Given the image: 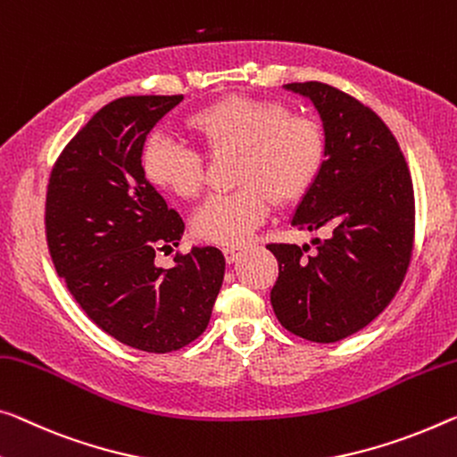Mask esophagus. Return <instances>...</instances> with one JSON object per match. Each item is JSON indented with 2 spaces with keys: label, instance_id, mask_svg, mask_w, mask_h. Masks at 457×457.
<instances>
[{
  "label": "esophagus",
  "instance_id": "34e87169",
  "mask_svg": "<svg viewBox=\"0 0 457 457\" xmlns=\"http://www.w3.org/2000/svg\"><path fill=\"white\" fill-rule=\"evenodd\" d=\"M222 253H224V259H227L228 263H235L237 257L241 255V247H235V245H233V247H224Z\"/></svg>",
  "mask_w": 457,
  "mask_h": 457
}]
</instances>
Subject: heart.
Listing matches in <instances>:
<instances>
[{
  "mask_svg": "<svg viewBox=\"0 0 457 457\" xmlns=\"http://www.w3.org/2000/svg\"><path fill=\"white\" fill-rule=\"evenodd\" d=\"M187 130L210 155L237 151L228 194L208 198L194 214V233L216 245L243 243L278 206L304 198L327 161V135L312 116L290 114L286 104L228 96L187 118ZM153 186L181 200L204 187V157L170 135H153L143 149Z\"/></svg>",
  "mask_w": 457,
  "mask_h": 457,
  "instance_id": "b5f03b06",
  "label": "heart"
}]
</instances>
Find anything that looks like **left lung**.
I'll return each instance as SVG.
<instances>
[{
    "mask_svg": "<svg viewBox=\"0 0 457 457\" xmlns=\"http://www.w3.org/2000/svg\"><path fill=\"white\" fill-rule=\"evenodd\" d=\"M319 110L327 161L292 216V227L331 230L308 245L271 243L279 273L271 306L302 339L335 343L370 325L396 296L415 238L409 165L388 126L345 91L287 83Z\"/></svg>",
    "mask_w": 457,
    "mask_h": 457,
    "instance_id": "left-lung-1",
    "label": "left lung"
}]
</instances>
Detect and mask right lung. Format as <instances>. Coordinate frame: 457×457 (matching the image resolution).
<instances>
[{"label": "right lung", "instance_id": "add662e5", "mask_svg": "<svg viewBox=\"0 0 457 457\" xmlns=\"http://www.w3.org/2000/svg\"><path fill=\"white\" fill-rule=\"evenodd\" d=\"M184 96H126L69 140L46 187L45 227L54 270L83 312L124 345L170 353L206 331L224 278L216 247L175 253L184 220L143 171L146 135Z\"/></svg>", "mask_w": 457, "mask_h": 457}]
</instances>
